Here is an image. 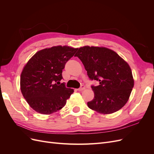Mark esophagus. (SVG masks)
I'll use <instances>...</instances> for the list:
<instances>
[{
    "label": "esophagus",
    "mask_w": 154,
    "mask_h": 154,
    "mask_svg": "<svg viewBox=\"0 0 154 154\" xmlns=\"http://www.w3.org/2000/svg\"><path fill=\"white\" fill-rule=\"evenodd\" d=\"M85 88V85H82L80 88H78V91H83V90H84Z\"/></svg>",
    "instance_id": "1"
}]
</instances>
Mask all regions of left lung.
<instances>
[{"mask_svg":"<svg viewBox=\"0 0 154 154\" xmlns=\"http://www.w3.org/2000/svg\"><path fill=\"white\" fill-rule=\"evenodd\" d=\"M83 63L91 80L94 99L87 105L97 112L108 114L119 110L127 103L134 81L128 64L114 51L106 48L84 46L75 54Z\"/></svg>","mask_w":154,"mask_h":154,"instance_id":"left-lung-1","label":"left lung"}]
</instances>
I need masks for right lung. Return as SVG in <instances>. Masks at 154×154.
Returning a JSON list of instances; mask_svg holds the SVG:
<instances>
[{
  "label": "right lung",
  "mask_w": 154,
  "mask_h": 154,
  "mask_svg": "<svg viewBox=\"0 0 154 154\" xmlns=\"http://www.w3.org/2000/svg\"><path fill=\"white\" fill-rule=\"evenodd\" d=\"M77 50L61 45L40 50L23 69L20 76L22 94L37 112L51 114L66 105L74 90L60 81L63 78L65 65Z\"/></svg>",
  "instance_id": "add662e5"
}]
</instances>
